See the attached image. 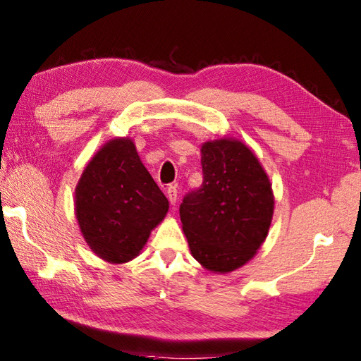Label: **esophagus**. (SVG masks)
<instances>
[{"label": "esophagus", "mask_w": 361, "mask_h": 361, "mask_svg": "<svg viewBox=\"0 0 361 361\" xmlns=\"http://www.w3.org/2000/svg\"><path fill=\"white\" fill-rule=\"evenodd\" d=\"M166 194H167V199H169V202L172 203V205H175V202H176V195H178V191H176V188H175V186H169V188L166 189Z\"/></svg>", "instance_id": "obj_1"}]
</instances>
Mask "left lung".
<instances>
[{
	"instance_id": "8db88e82",
	"label": "left lung",
	"mask_w": 361,
	"mask_h": 361,
	"mask_svg": "<svg viewBox=\"0 0 361 361\" xmlns=\"http://www.w3.org/2000/svg\"><path fill=\"white\" fill-rule=\"evenodd\" d=\"M202 186L188 192L180 218L194 259L214 273L245 265L271 224V183L243 142L218 139L202 145Z\"/></svg>"
}]
</instances>
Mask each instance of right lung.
<instances>
[{"label": "right lung", "mask_w": 361, "mask_h": 361, "mask_svg": "<svg viewBox=\"0 0 361 361\" xmlns=\"http://www.w3.org/2000/svg\"><path fill=\"white\" fill-rule=\"evenodd\" d=\"M167 212V197L130 139L107 142L77 183L75 216L83 238L110 264L137 257Z\"/></svg>", "instance_id": "1"}]
</instances>
